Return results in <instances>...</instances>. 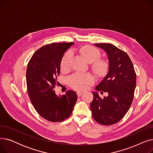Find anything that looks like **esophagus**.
Returning <instances> with one entry per match:
<instances>
[{
  "mask_svg": "<svg viewBox=\"0 0 153 153\" xmlns=\"http://www.w3.org/2000/svg\"><path fill=\"white\" fill-rule=\"evenodd\" d=\"M82 92H80V91H77V97H81V96L82 95Z\"/></svg>",
  "mask_w": 153,
  "mask_h": 153,
  "instance_id": "obj_1",
  "label": "esophagus"
}]
</instances>
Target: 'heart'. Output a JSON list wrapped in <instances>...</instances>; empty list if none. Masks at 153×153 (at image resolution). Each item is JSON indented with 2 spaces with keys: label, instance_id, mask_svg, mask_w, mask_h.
<instances>
[{
  "label": "heart",
  "instance_id": "obj_1",
  "mask_svg": "<svg viewBox=\"0 0 153 153\" xmlns=\"http://www.w3.org/2000/svg\"><path fill=\"white\" fill-rule=\"evenodd\" d=\"M79 51L88 62H94L92 67L96 73L100 76L106 73L108 69V64L103 59H98L100 56V53L97 48L91 46H84L80 48ZM72 57L73 53L71 50L68 51L64 54L61 61L62 70L66 71L70 68ZM94 81V77L89 73L77 72L69 78L70 85L77 90H84L88 85L92 84Z\"/></svg>",
  "mask_w": 153,
  "mask_h": 153
}]
</instances>
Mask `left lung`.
<instances>
[{
    "instance_id": "left-lung-1",
    "label": "left lung",
    "mask_w": 153,
    "mask_h": 153,
    "mask_svg": "<svg viewBox=\"0 0 153 153\" xmlns=\"http://www.w3.org/2000/svg\"><path fill=\"white\" fill-rule=\"evenodd\" d=\"M95 46L107 53L109 61L108 74L95 90L107 92L108 95L101 99L97 92H93L91 109L96 122L111 125L118 122L130 109L136 87V72L125 51L110 43H95Z\"/></svg>"
}]
</instances>
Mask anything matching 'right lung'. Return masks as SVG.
Instances as JSON below:
<instances>
[{
    "label": "right lung",
    "instance_id": "obj_1",
    "mask_svg": "<svg viewBox=\"0 0 153 153\" xmlns=\"http://www.w3.org/2000/svg\"><path fill=\"white\" fill-rule=\"evenodd\" d=\"M74 44L53 43L38 49L30 59L26 72L28 94L38 114L51 122H62L72 114L77 101L76 92L69 90L60 97L54 90L57 85L62 56Z\"/></svg>",
    "mask_w": 153,
    "mask_h": 153
}]
</instances>
